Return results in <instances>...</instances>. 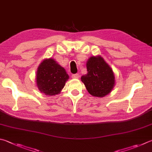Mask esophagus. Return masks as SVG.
<instances>
[{
  "mask_svg": "<svg viewBox=\"0 0 152 152\" xmlns=\"http://www.w3.org/2000/svg\"><path fill=\"white\" fill-rule=\"evenodd\" d=\"M79 74H72V78H74V79H78L79 78Z\"/></svg>",
  "mask_w": 152,
  "mask_h": 152,
  "instance_id": "1",
  "label": "esophagus"
}]
</instances>
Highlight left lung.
Returning a JSON list of instances; mask_svg holds the SVG:
<instances>
[{
	"mask_svg": "<svg viewBox=\"0 0 152 152\" xmlns=\"http://www.w3.org/2000/svg\"><path fill=\"white\" fill-rule=\"evenodd\" d=\"M88 73L81 80L91 95L104 97L111 92L115 84V76L111 67L100 56H92L86 63Z\"/></svg>",
	"mask_w": 152,
	"mask_h": 152,
	"instance_id": "left-lung-1",
	"label": "left lung"
}]
</instances>
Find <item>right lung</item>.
Segmentation results:
<instances>
[{
	"mask_svg": "<svg viewBox=\"0 0 152 152\" xmlns=\"http://www.w3.org/2000/svg\"><path fill=\"white\" fill-rule=\"evenodd\" d=\"M68 78L65 69L52 58L44 60L38 67L36 75L38 90L47 96L59 94Z\"/></svg>",
	"mask_w": 152,
	"mask_h": 152,
	"instance_id": "1",
	"label": "right lung"
}]
</instances>
